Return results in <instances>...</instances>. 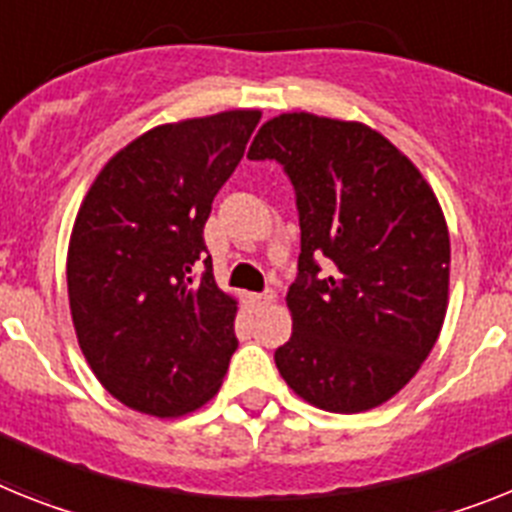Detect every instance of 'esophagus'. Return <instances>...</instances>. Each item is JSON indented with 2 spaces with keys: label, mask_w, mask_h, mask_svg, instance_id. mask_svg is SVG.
Wrapping results in <instances>:
<instances>
[{
  "label": "esophagus",
  "mask_w": 512,
  "mask_h": 512,
  "mask_svg": "<svg viewBox=\"0 0 512 512\" xmlns=\"http://www.w3.org/2000/svg\"><path fill=\"white\" fill-rule=\"evenodd\" d=\"M249 302H252V307L263 309V307H268V304L276 302V294H273V291H263V294H252V296H249Z\"/></svg>",
  "instance_id": "1"
}]
</instances>
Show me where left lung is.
I'll return each mask as SVG.
<instances>
[{
  "instance_id": "8db88e82",
  "label": "left lung",
  "mask_w": 512,
  "mask_h": 512,
  "mask_svg": "<svg viewBox=\"0 0 512 512\" xmlns=\"http://www.w3.org/2000/svg\"><path fill=\"white\" fill-rule=\"evenodd\" d=\"M247 158L281 163L302 226L299 278L286 294L294 330L276 351L278 372L333 414L390 401L448 312L450 236L435 192L377 130L307 111L265 122Z\"/></svg>"
}]
</instances>
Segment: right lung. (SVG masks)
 I'll list each match as a JSON object with an SVG mask.
<instances>
[{"mask_svg": "<svg viewBox=\"0 0 512 512\" xmlns=\"http://www.w3.org/2000/svg\"><path fill=\"white\" fill-rule=\"evenodd\" d=\"M260 117L236 109L153 127L109 158L77 210L72 325L93 375L130 409L182 416L221 388L236 299L218 289L203 229Z\"/></svg>", "mask_w": 512, "mask_h": 512, "instance_id": "1", "label": "right lung"}]
</instances>
